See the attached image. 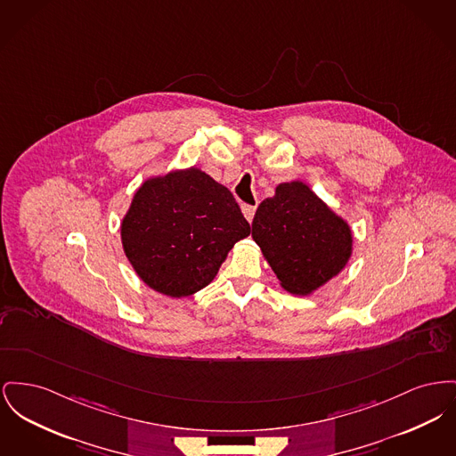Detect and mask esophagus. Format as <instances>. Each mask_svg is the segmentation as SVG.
Masks as SVG:
<instances>
[{
	"label": "esophagus",
	"instance_id": "obj_1",
	"mask_svg": "<svg viewBox=\"0 0 456 456\" xmlns=\"http://www.w3.org/2000/svg\"><path fill=\"white\" fill-rule=\"evenodd\" d=\"M241 210L242 215L246 216V220H248V222H251V220H253V216H255V212H256V207H253V205H242Z\"/></svg>",
	"mask_w": 456,
	"mask_h": 456
}]
</instances>
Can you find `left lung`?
I'll return each mask as SVG.
<instances>
[{
	"label": "left lung",
	"instance_id": "obj_1",
	"mask_svg": "<svg viewBox=\"0 0 456 456\" xmlns=\"http://www.w3.org/2000/svg\"><path fill=\"white\" fill-rule=\"evenodd\" d=\"M251 229L281 286L293 295L323 286L351 255L348 224L299 181L279 184L260 203Z\"/></svg>",
	"mask_w": 456,
	"mask_h": 456
}]
</instances>
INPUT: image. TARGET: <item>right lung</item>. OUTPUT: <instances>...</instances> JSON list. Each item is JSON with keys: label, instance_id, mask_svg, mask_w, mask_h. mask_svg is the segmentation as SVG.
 Listing matches in <instances>:
<instances>
[{"label": "right lung", "instance_id": "right-lung-1", "mask_svg": "<svg viewBox=\"0 0 456 456\" xmlns=\"http://www.w3.org/2000/svg\"><path fill=\"white\" fill-rule=\"evenodd\" d=\"M120 231L137 275L161 295L183 297L214 281L251 227L232 192L192 167L146 181Z\"/></svg>", "mask_w": 456, "mask_h": 456}]
</instances>
